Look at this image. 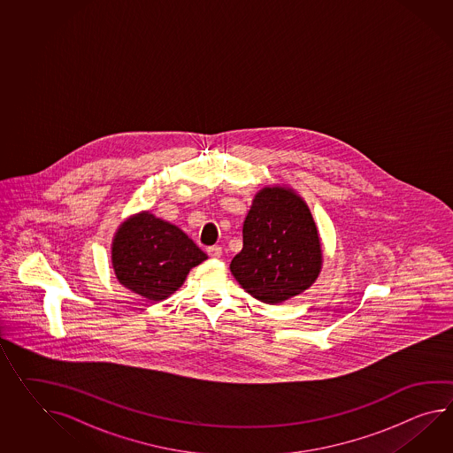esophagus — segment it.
I'll return each mask as SVG.
<instances>
[{
  "label": "esophagus",
  "instance_id": "1",
  "mask_svg": "<svg viewBox=\"0 0 453 453\" xmlns=\"http://www.w3.org/2000/svg\"><path fill=\"white\" fill-rule=\"evenodd\" d=\"M206 252H208V255H210L211 258H221V247H218V245L208 247V250H206Z\"/></svg>",
  "mask_w": 453,
  "mask_h": 453
}]
</instances>
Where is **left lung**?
<instances>
[{"label":"left lung","instance_id":"obj_1","mask_svg":"<svg viewBox=\"0 0 453 453\" xmlns=\"http://www.w3.org/2000/svg\"><path fill=\"white\" fill-rule=\"evenodd\" d=\"M243 247L232 258L239 285L266 304L306 291L322 268L319 231L306 201L289 187H264L242 227Z\"/></svg>","mask_w":453,"mask_h":453}]
</instances>
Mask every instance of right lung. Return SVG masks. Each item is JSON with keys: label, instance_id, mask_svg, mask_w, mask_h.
<instances>
[{"label": "right lung", "instance_id": "obj_1", "mask_svg": "<svg viewBox=\"0 0 453 453\" xmlns=\"http://www.w3.org/2000/svg\"><path fill=\"white\" fill-rule=\"evenodd\" d=\"M208 255L175 224L150 211L121 222L111 245V264L122 287L149 301L172 296L193 266Z\"/></svg>", "mask_w": 453, "mask_h": 453}]
</instances>
